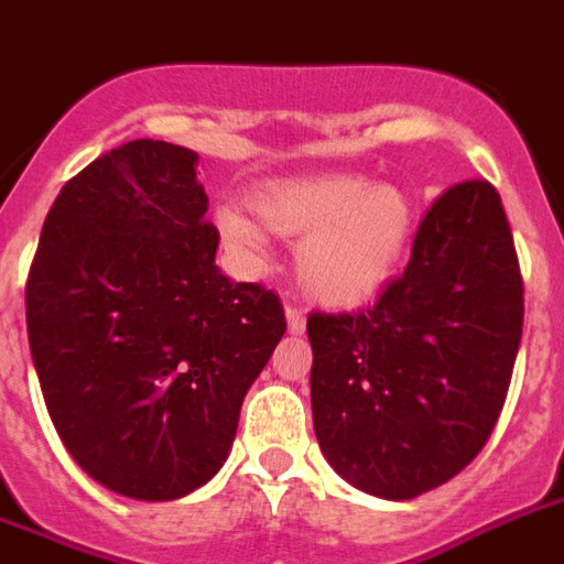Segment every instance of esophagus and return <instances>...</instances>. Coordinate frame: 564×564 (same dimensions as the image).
I'll list each match as a JSON object with an SVG mask.
<instances>
[{
  "instance_id": "1",
  "label": "esophagus",
  "mask_w": 564,
  "mask_h": 564,
  "mask_svg": "<svg viewBox=\"0 0 564 564\" xmlns=\"http://www.w3.org/2000/svg\"><path fill=\"white\" fill-rule=\"evenodd\" d=\"M286 327H290L292 336L304 333V313L297 306H286Z\"/></svg>"
}]
</instances>
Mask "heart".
I'll use <instances>...</instances> for the list:
<instances>
[{
	"mask_svg": "<svg viewBox=\"0 0 564 564\" xmlns=\"http://www.w3.org/2000/svg\"><path fill=\"white\" fill-rule=\"evenodd\" d=\"M249 205L272 235L304 240L295 258L297 283L310 301L336 310L386 290L414 237L409 196L356 173L278 178L254 187ZM259 224L237 205L214 210L219 240L251 272L269 260V237Z\"/></svg>",
	"mask_w": 564,
	"mask_h": 564,
	"instance_id": "heart-1",
	"label": "heart"
}]
</instances>
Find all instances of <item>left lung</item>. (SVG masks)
I'll use <instances>...</instances> for the list:
<instances>
[{
  "label": "left lung",
  "mask_w": 564,
  "mask_h": 564,
  "mask_svg": "<svg viewBox=\"0 0 564 564\" xmlns=\"http://www.w3.org/2000/svg\"><path fill=\"white\" fill-rule=\"evenodd\" d=\"M524 283L487 178L443 191L400 278L359 313H310L324 457L370 496L409 501L475 460L510 391Z\"/></svg>",
  "instance_id": "8db88e82"
}]
</instances>
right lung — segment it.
<instances>
[{
    "label": "right lung",
    "instance_id": "right-lung-1",
    "mask_svg": "<svg viewBox=\"0 0 564 564\" xmlns=\"http://www.w3.org/2000/svg\"><path fill=\"white\" fill-rule=\"evenodd\" d=\"M196 153L135 139L72 176L45 217L25 322L45 409L84 473L173 501L219 473L286 318L219 272Z\"/></svg>",
    "mask_w": 564,
    "mask_h": 564
}]
</instances>
